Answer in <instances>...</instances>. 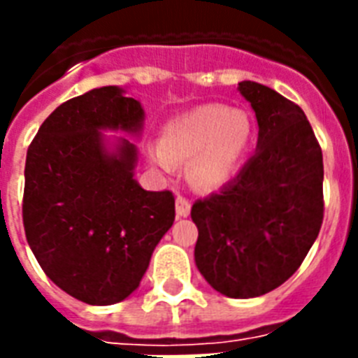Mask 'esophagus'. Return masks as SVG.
<instances>
[{
	"label": "esophagus",
	"mask_w": 358,
	"mask_h": 358,
	"mask_svg": "<svg viewBox=\"0 0 358 358\" xmlns=\"http://www.w3.org/2000/svg\"><path fill=\"white\" fill-rule=\"evenodd\" d=\"M189 212H191L189 201L182 195L176 196V215H178V217H187Z\"/></svg>",
	"instance_id": "34e87169"
}]
</instances>
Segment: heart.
Segmentation results:
<instances>
[{
  "mask_svg": "<svg viewBox=\"0 0 358 358\" xmlns=\"http://www.w3.org/2000/svg\"><path fill=\"white\" fill-rule=\"evenodd\" d=\"M250 139L252 120L247 111L206 103L169 120L162 141L146 146V154L165 174L174 173L176 162L191 159V184L210 189L230 178Z\"/></svg>",
  "mask_w": 358,
  "mask_h": 358,
  "instance_id": "obj_1",
  "label": "heart"
}]
</instances>
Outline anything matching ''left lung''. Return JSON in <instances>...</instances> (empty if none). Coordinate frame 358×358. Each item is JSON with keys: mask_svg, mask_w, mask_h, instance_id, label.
I'll use <instances>...</instances> for the list:
<instances>
[{"mask_svg": "<svg viewBox=\"0 0 358 358\" xmlns=\"http://www.w3.org/2000/svg\"><path fill=\"white\" fill-rule=\"evenodd\" d=\"M258 122L255 156L219 193L196 201L195 264L232 299H250L294 275L323 221V156L305 111L269 87L241 81Z\"/></svg>", "mask_w": 358, "mask_h": 358, "instance_id": "8db88e82", "label": "left lung"}]
</instances>
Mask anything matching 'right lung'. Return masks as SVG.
<instances>
[{"label":"right lung","mask_w":358,"mask_h":358,"mask_svg":"<svg viewBox=\"0 0 358 358\" xmlns=\"http://www.w3.org/2000/svg\"><path fill=\"white\" fill-rule=\"evenodd\" d=\"M145 109L117 85L61 103L25 157L24 229L52 282L87 305H115L139 288L174 223L171 191L135 180Z\"/></svg>","instance_id":"right-lung-1"}]
</instances>
